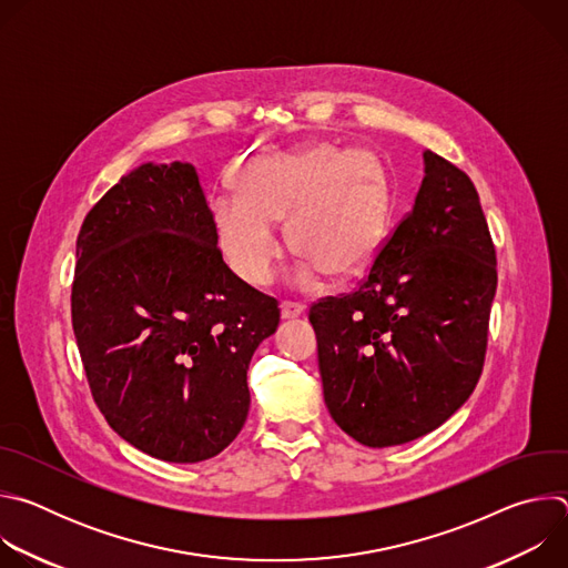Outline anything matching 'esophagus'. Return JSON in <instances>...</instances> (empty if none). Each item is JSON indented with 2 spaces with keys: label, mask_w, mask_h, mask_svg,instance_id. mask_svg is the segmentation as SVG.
Returning <instances> with one entry per match:
<instances>
[{
  "label": "esophagus",
  "mask_w": 568,
  "mask_h": 568,
  "mask_svg": "<svg viewBox=\"0 0 568 568\" xmlns=\"http://www.w3.org/2000/svg\"><path fill=\"white\" fill-rule=\"evenodd\" d=\"M303 305L301 303H292V301H283L281 303V318H296L303 314Z\"/></svg>",
  "instance_id": "34e87169"
}]
</instances>
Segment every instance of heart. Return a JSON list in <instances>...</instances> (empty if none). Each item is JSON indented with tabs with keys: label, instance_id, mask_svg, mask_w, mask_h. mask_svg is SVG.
<instances>
[{
	"label": "heart",
	"instance_id": "heart-1",
	"mask_svg": "<svg viewBox=\"0 0 568 568\" xmlns=\"http://www.w3.org/2000/svg\"><path fill=\"white\" fill-rule=\"evenodd\" d=\"M233 195L211 204L229 267L254 287L274 281L285 256L276 222L287 220L301 261L292 283L314 287L326 276H353L379 252L390 186L384 161L371 148L339 150L307 143L258 154L233 171Z\"/></svg>",
	"mask_w": 568,
	"mask_h": 568
}]
</instances>
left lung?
<instances>
[{
	"instance_id": "obj_1",
	"label": "left lung",
	"mask_w": 568,
	"mask_h": 568,
	"mask_svg": "<svg viewBox=\"0 0 568 568\" xmlns=\"http://www.w3.org/2000/svg\"><path fill=\"white\" fill-rule=\"evenodd\" d=\"M412 213L364 283L310 307L323 399L366 447L438 429L471 395L488 346L497 256L471 180L432 150Z\"/></svg>"
}]
</instances>
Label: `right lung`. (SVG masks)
I'll list each match as a JSON object with an SVG mask.
<instances>
[{
	"instance_id": "1",
	"label": "right lung",
	"mask_w": 568,
	"mask_h": 568,
	"mask_svg": "<svg viewBox=\"0 0 568 568\" xmlns=\"http://www.w3.org/2000/svg\"><path fill=\"white\" fill-rule=\"evenodd\" d=\"M75 258L73 335L108 425L159 460L217 456L247 420V368L281 312L224 265L195 166L148 161L121 178Z\"/></svg>"
}]
</instances>
